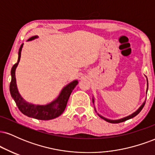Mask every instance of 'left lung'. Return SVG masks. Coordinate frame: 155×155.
Listing matches in <instances>:
<instances>
[{
    "label": "left lung",
    "instance_id": "left-lung-1",
    "mask_svg": "<svg viewBox=\"0 0 155 155\" xmlns=\"http://www.w3.org/2000/svg\"><path fill=\"white\" fill-rule=\"evenodd\" d=\"M147 90H148V80H147ZM92 103H94V98L92 99ZM145 103H146V101H144V102H143V104H142L141 106H140V108H138V109L136 111H135L134 113L130 115V116H127V117H124V118H122V119H120V120H108V119L105 118V117H104L101 116V115H99L98 114H98V116L100 117L101 118H102L103 120H104L105 121H106V122H110V123H120V122H124V121H126V120H130V119L133 118V117H136L137 114H138L140 113V111H141V110H142V108H143V106H144ZM95 111H96L95 108Z\"/></svg>",
    "mask_w": 155,
    "mask_h": 155
}]
</instances>
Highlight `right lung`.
Returning <instances> with one entry per match:
<instances>
[{
	"instance_id": "add662e5",
	"label": "right lung",
	"mask_w": 155,
	"mask_h": 155,
	"mask_svg": "<svg viewBox=\"0 0 155 155\" xmlns=\"http://www.w3.org/2000/svg\"><path fill=\"white\" fill-rule=\"evenodd\" d=\"M36 38H38V36L35 35V36L30 38L28 41H32ZM22 47L23 44L19 47L17 63L13 65L12 71H11L12 81H11L9 87L11 95H12V98L15 100L19 111L22 112L23 114L40 120H49L56 118V117L61 115L63 112L65 111L69 97H70L73 90L77 85L78 81L75 80V81H72V82L66 85L62 90L59 96L54 101H52L50 104L45 105V106L34 105L26 102L21 97L20 94L19 93L18 90H17V87L15 78V70L16 68L18 65L19 60H20L21 51H22Z\"/></svg>"
}]
</instances>
